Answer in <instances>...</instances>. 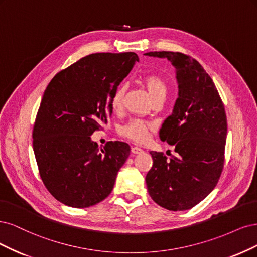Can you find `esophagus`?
I'll return each mask as SVG.
<instances>
[{"label":"esophagus","instance_id":"esophagus-1","mask_svg":"<svg viewBox=\"0 0 257 257\" xmlns=\"http://www.w3.org/2000/svg\"><path fill=\"white\" fill-rule=\"evenodd\" d=\"M131 153L135 154V155H138V154L143 153V150H142V148L138 147V146H132L131 147Z\"/></svg>","mask_w":257,"mask_h":257}]
</instances>
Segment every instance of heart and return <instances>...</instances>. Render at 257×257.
I'll use <instances>...</instances> for the list:
<instances>
[{"label": "heart", "mask_w": 257, "mask_h": 257, "mask_svg": "<svg viewBox=\"0 0 257 257\" xmlns=\"http://www.w3.org/2000/svg\"><path fill=\"white\" fill-rule=\"evenodd\" d=\"M142 82L146 86L153 100L160 96H165L167 85H165V82L159 76H157V74H146V76L142 78ZM125 90L126 86L123 84H120L115 88L111 97V106L114 111L120 109ZM152 128L153 125L150 121H145L142 119H131L119 128V134L122 137L135 141V142L142 143L147 140L148 132H150Z\"/></svg>", "instance_id": "b5f03b06"}]
</instances>
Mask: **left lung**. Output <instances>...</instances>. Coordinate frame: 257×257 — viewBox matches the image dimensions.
I'll return each instance as SVG.
<instances>
[{"instance_id":"left-lung-1","label":"left lung","mask_w":257,"mask_h":257,"mask_svg":"<svg viewBox=\"0 0 257 257\" xmlns=\"http://www.w3.org/2000/svg\"><path fill=\"white\" fill-rule=\"evenodd\" d=\"M145 55L168 59L176 69L178 98L159 131L161 141L175 147L168 159L151 152L153 167L146 175L155 203L172 211L192 208L217 186L224 165L227 120L221 97L202 65L180 52Z\"/></svg>"}]
</instances>
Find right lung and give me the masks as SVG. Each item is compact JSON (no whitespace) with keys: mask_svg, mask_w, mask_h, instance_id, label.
<instances>
[{"mask_svg":"<svg viewBox=\"0 0 257 257\" xmlns=\"http://www.w3.org/2000/svg\"><path fill=\"white\" fill-rule=\"evenodd\" d=\"M139 57L94 53L57 72L48 84L33 128L41 180L57 201L86 208L103 201L130 155L125 142L99 148L90 136L107 123L111 97Z\"/></svg>","mask_w":257,"mask_h":257,"instance_id":"1","label":"right lung"}]
</instances>
